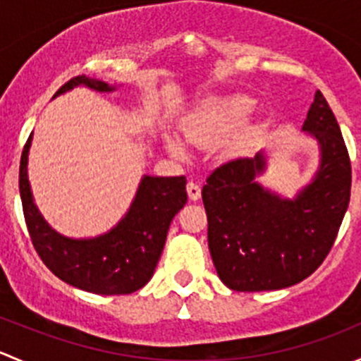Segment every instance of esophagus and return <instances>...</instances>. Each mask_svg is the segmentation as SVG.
Returning <instances> with one entry per match:
<instances>
[{"mask_svg":"<svg viewBox=\"0 0 361 361\" xmlns=\"http://www.w3.org/2000/svg\"><path fill=\"white\" fill-rule=\"evenodd\" d=\"M187 192H188V199L190 201H197L199 197H201V187H199L195 181H188L187 183Z\"/></svg>","mask_w":361,"mask_h":361,"instance_id":"obj_1","label":"esophagus"}]
</instances>
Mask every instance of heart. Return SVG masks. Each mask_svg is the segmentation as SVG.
<instances>
[{
  "label": "heart",
  "instance_id": "obj_1",
  "mask_svg": "<svg viewBox=\"0 0 361 361\" xmlns=\"http://www.w3.org/2000/svg\"><path fill=\"white\" fill-rule=\"evenodd\" d=\"M253 103L248 97L231 96L209 99L199 108L192 118L185 123V136L197 147H213L238 133L250 120ZM167 152L178 159L187 155L180 140L173 136L164 137Z\"/></svg>",
  "mask_w": 361,
  "mask_h": 361
}]
</instances>
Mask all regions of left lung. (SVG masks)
Listing matches in <instances>:
<instances>
[{
    "mask_svg": "<svg viewBox=\"0 0 361 361\" xmlns=\"http://www.w3.org/2000/svg\"><path fill=\"white\" fill-rule=\"evenodd\" d=\"M302 130L314 136L322 162L314 180L283 199L255 178L265 157L232 159L202 187L207 246L221 281L238 292L279 290L311 276L336 243L351 195V160L344 137L319 90Z\"/></svg>",
    "mask_w": 361,
    "mask_h": 361,
    "instance_id": "left-lung-1",
    "label": "left lung"
}]
</instances>
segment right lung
I'll use <instances>...</instances> for the list:
<instances>
[{
	"mask_svg": "<svg viewBox=\"0 0 361 361\" xmlns=\"http://www.w3.org/2000/svg\"><path fill=\"white\" fill-rule=\"evenodd\" d=\"M85 85L97 92L115 87L78 75L64 83L56 96ZM31 136L24 145L19 190L29 238L43 264L59 279L90 293L127 295L143 288L154 276L174 214L187 202L185 176H143L126 216L108 234L94 239H69L43 220L32 201L27 180Z\"/></svg>",
	"mask_w": 361,
	"mask_h": 361,
	"instance_id": "1",
	"label": "right lung"
}]
</instances>
